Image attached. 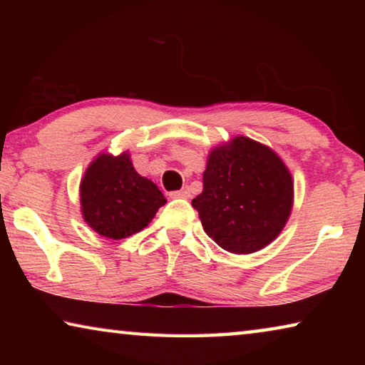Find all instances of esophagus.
<instances>
[{
  "instance_id": "34e87169",
  "label": "esophagus",
  "mask_w": 365,
  "mask_h": 365,
  "mask_svg": "<svg viewBox=\"0 0 365 365\" xmlns=\"http://www.w3.org/2000/svg\"><path fill=\"white\" fill-rule=\"evenodd\" d=\"M169 196L170 197H183V200H188V197H190V188L188 187H183L182 190H178V191H172Z\"/></svg>"
}]
</instances>
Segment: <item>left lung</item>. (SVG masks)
<instances>
[{"label": "left lung", "mask_w": 365, "mask_h": 365, "mask_svg": "<svg viewBox=\"0 0 365 365\" xmlns=\"http://www.w3.org/2000/svg\"><path fill=\"white\" fill-rule=\"evenodd\" d=\"M191 205L220 248L251 255L285 227L293 207V178L269 146L235 137L209 153L202 191Z\"/></svg>", "instance_id": "obj_1"}]
</instances>
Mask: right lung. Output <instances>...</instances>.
<instances>
[{
  "label": "right lung",
  "instance_id": "obj_1",
  "mask_svg": "<svg viewBox=\"0 0 365 365\" xmlns=\"http://www.w3.org/2000/svg\"><path fill=\"white\" fill-rule=\"evenodd\" d=\"M168 200L146 177L135 170L127 151L103 153L85 170L80 183L82 215L96 233L122 240L150 224Z\"/></svg>",
  "mask_w": 365,
  "mask_h": 365
}]
</instances>
